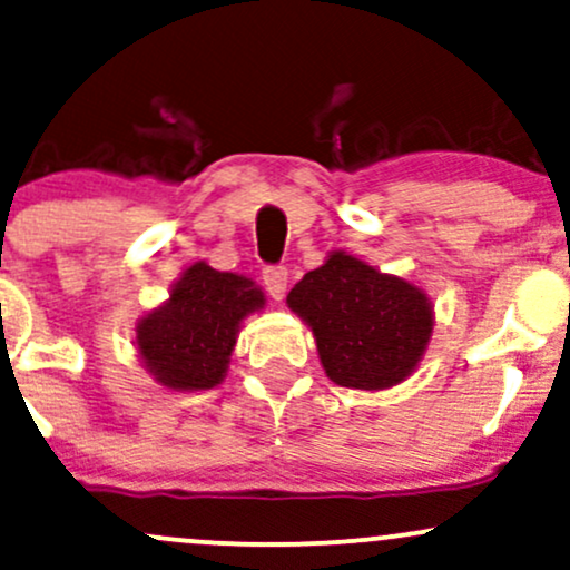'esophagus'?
Instances as JSON below:
<instances>
[{"label":"esophagus","mask_w":570,"mask_h":570,"mask_svg":"<svg viewBox=\"0 0 570 570\" xmlns=\"http://www.w3.org/2000/svg\"><path fill=\"white\" fill-rule=\"evenodd\" d=\"M263 281L273 299H284L286 284H289V271H286V267H265Z\"/></svg>","instance_id":"obj_1"}]
</instances>
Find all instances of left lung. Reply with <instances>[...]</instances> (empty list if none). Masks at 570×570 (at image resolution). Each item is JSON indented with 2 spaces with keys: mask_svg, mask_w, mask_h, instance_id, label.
I'll return each instance as SVG.
<instances>
[{
  "mask_svg": "<svg viewBox=\"0 0 570 570\" xmlns=\"http://www.w3.org/2000/svg\"><path fill=\"white\" fill-rule=\"evenodd\" d=\"M286 305L311 326L326 377L345 389L383 391L407 381L434 330L426 292L345 252L305 273Z\"/></svg>",
  "mask_w": 570,
  "mask_h": 570,
  "instance_id": "obj_1",
  "label": "left lung"
}]
</instances>
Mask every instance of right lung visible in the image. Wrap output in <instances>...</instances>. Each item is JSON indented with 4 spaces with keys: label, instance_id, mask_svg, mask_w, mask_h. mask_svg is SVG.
<instances>
[{
    "label": "right lung",
    "instance_id": "obj_1",
    "mask_svg": "<svg viewBox=\"0 0 570 570\" xmlns=\"http://www.w3.org/2000/svg\"><path fill=\"white\" fill-rule=\"evenodd\" d=\"M265 292L238 273L189 265L160 307L136 326V348L149 375L174 391H206L225 381L235 337Z\"/></svg>",
    "mask_w": 570,
    "mask_h": 570
}]
</instances>
